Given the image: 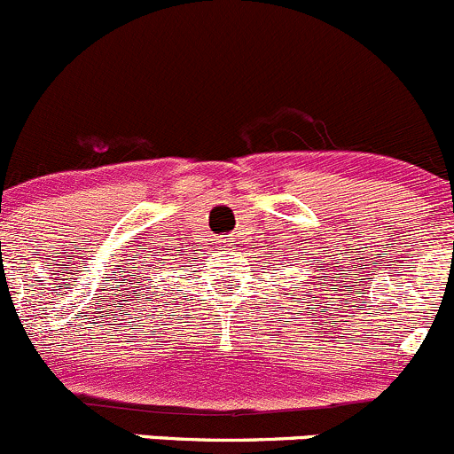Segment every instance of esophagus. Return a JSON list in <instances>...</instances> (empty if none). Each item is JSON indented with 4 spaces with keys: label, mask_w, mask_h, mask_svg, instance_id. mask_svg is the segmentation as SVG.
Masks as SVG:
<instances>
[{
    "label": "esophagus",
    "mask_w": 454,
    "mask_h": 454,
    "mask_svg": "<svg viewBox=\"0 0 454 454\" xmlns=\"http://www.w3.org/2000/svg\"><path fill=\"white\" fill-rule=\"evenodd\" d=\"M223 245H225V247H233V238H225V240H223Z\"/></svg>",
    "instance_id": "1"
}]
</instances>
